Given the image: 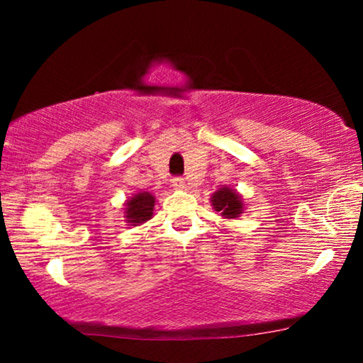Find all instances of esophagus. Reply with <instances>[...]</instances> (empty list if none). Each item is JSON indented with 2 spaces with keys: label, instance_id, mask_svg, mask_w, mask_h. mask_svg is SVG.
Listing matches in <instances>:
<instances>
[{
  "label": "esophagus",
  "instance_id": "34e87169",
  "mask_svg": "<svg viewBox=\"0 0 363 363\" xmlns=\"http://www.w3.org/2000/svg\"><path fill=\"white\" fill-rule=\"evenodd\" d=\"M172 186L175 188V190H185L186 183H185V180H183V178L177 177V178H173V180H172Z\"/></svg>",
  "mask_w": 363,
  "mask_h": 363
}]
</instances>
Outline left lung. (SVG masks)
Masks as SVG:
<instances>
[{
  "mask_svg": "<svg viewBox=\"0 0 363 363\" xmlns=\"http://www.w3.org/2000/svg\"><path fill=\"white\" fill-rule=\"evenodd\" d=\"M211 205L215 211L223 218L228 220H236L245 213V203L242 196L238 193L235 188L223 185L221 188L211 195Z\"/></svg>",
  "mask_w": 363,
  "mask_h": 363,
  "instance_id": "left-lung-1",
  "label": "left lung"
}]
</instances>
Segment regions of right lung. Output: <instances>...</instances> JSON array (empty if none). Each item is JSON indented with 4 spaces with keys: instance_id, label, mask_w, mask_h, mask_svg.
Here are the masks:
<instances>
[{
    "instance_id": "obj_1",
    "label": "right lung",
    "mask_w": 363,
    "mask_h": 363,
    "mask_svg": "<svg viewBox=\"0 0 363 363\" xmlns=\"http://www.w3.org/2000/svg\"><path fill=\"white\" fill-rule=\"evenodd\" d=\"M155 196L150 191H138L125 201L123 218L128 226H138L152 220L153 208H155Z\"/></svg>"
}]
</instances>
